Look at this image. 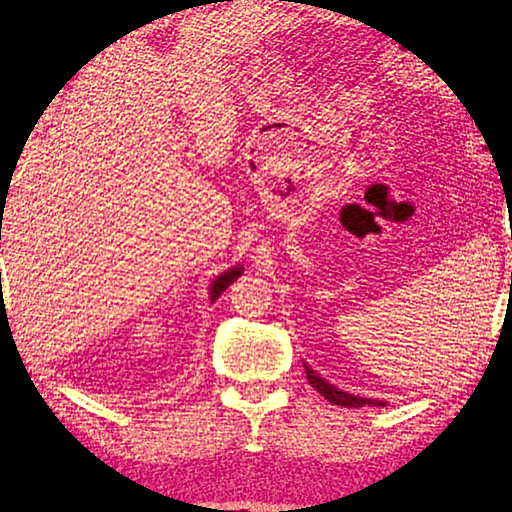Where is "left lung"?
<instances>
[{
  "label": "left lung",
  "mask_w": 512,
  "mask_h": 512,
  "mask_svg": "<svg viewBox=\"0 0 512 512\" xmlns=\"http://www.w3.org/2000/svg\"><path fill=\"white\" fill-rule=\"evenodd\" d=\"M306 376L310 380V385L319 391L325 400H330L332 405H341V407H385L383 400H372V398H361V396H352L347 391L330 385L328 380H323L314 369L306 365Z\"/></svg>",
  "instance_id": "obj_1"
}]
</instances>
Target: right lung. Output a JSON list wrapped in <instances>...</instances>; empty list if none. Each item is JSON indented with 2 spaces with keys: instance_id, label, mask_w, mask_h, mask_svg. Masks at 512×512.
<instances>
[{
  "instance_id": "obj_1",
  "label": "right lung",
  "mask_w": 512,
  "mask_h": 512,
  "mask_svg": "<svg viewBox=\"0 0 512 512\" xmlns=\"http://www.w3.org/2000/svg\"><path fill=\"white\" fill-rule=\"evenodd\" d=\"M242 273H244L242 266H233L231 270H226V273H222L220 277H217V279L213 281V284H211V292H209L211 301H215L217 297H220L222 292H224L228 286H231L233 281H235L239 275H242Z\"/></svg>"
}]
</instances>
